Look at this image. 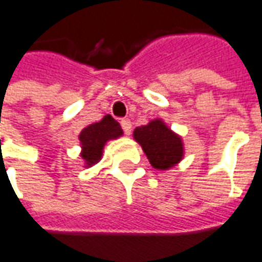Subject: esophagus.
Returning <instances> with one entry per match:
<instances>
[{
  "instance_id": "obj_1",
  "label": "esophagus",
  "mask_w": 262,
  "mask_h": 262,
  "mask_svg": "<svg viewBox=\"0 0 262 262\" xmlns=\"http://www.w3.org/2000/svg\"><path fill=\"white\" fill-rule=\"evenodd\" d=\"M120 126H122V129L125 132V135H130L132 122L129 119H122V120H120Z\"/></svg>"
}]
</instances>
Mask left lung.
Listing matches in <instances>:
<instances>
[{
	"mask_svg": "<svg viewBox=\"0 0 262 262\" xmlns=\"http://www.w3.org/2000/svg\"><path fill=\"white\" fill-rule=\"evenodd\" d=\"M133 136L142 144L150 164L159 170L173 167L183 157L182 139L170 130L162 120H153L149 125L136 127Z\"/></svg>",
	"mask_w": 262,
	"mask_h": 262,
	"instance_id": "obj_1",
	"label": "left lung"
}]
</instances>
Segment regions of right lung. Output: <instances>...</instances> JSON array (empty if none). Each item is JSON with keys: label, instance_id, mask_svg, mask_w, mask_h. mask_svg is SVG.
<instances>
[{"label": "right lung", "instance_id": "add662e5", "mask_svg": "<svg viewBox=\"0 0 262 262\" xmlns=\"http://www.w3.org/2000/svg\"><path fill=\"white\" fill-rule=\"evenodd\" d=\"M122 127L111 115H106L100 122L88 126L80 132L79 140L82 144V159L88 166L99 162L102 157V149L107 140L122 136Z\"/></svg>", "mask_w": 262, "mask_h": 262}]
</instances>
